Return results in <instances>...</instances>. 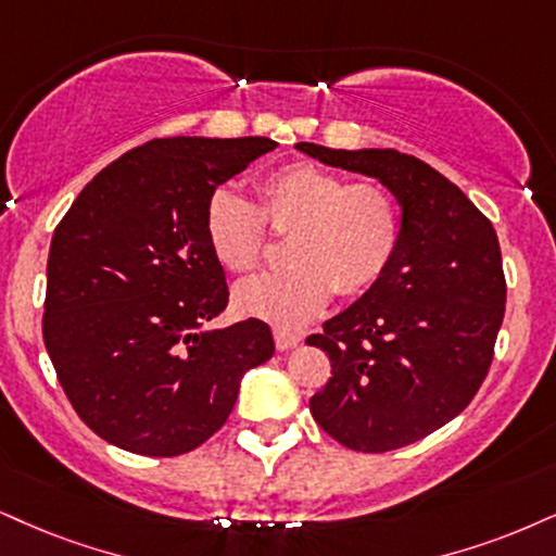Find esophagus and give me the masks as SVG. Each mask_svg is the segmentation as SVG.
Wrapping results in <instances>:
<instances>
[{
	"label": "esophagus",
	"instance_id": "1",
	"mask_svg": "<svg viewBox=\"0 0 556 556\" xmlns=\"http://www.w3.org/2000/svg\"><path fill=\"white\" fill-rule=\"evenodd\" d=\"M273 338H276L278 351H293V348H296L301 342V334L291 332V330H283V327H276V330H273Z\"/></svg>",
	"mask_w": 556,
	"mask_h": 556
}]
</instances>
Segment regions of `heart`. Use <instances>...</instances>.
Returning <instances> with one entry per match:
<instances>
[{
  "label": "heart",
  "mask_w": 556,
  "mask_h": 556,
  "mask_svg": "<svg viewBox=\"0 0 556 556\" xmlns=\"http://www.w3.org/2000/svg\"><path fill=\"white\" fill-rule=\"evenodd\" d=\"M263 211L231 188H218L205 205V237L226 270L257 265L265 219L291 229L280 270L260 273L235 289V306L276 327H301L342 296L368 291L394 260L402 214L394 195L376 182H348L345 175L296 162L260 182Z\"/></svg>",
  "instance_id": "obj_1"
}]
</instances>
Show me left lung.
I'll list each match as a JSON object with an SVG mask.
<instances>
[{
	"instance_id": "8db88e82",
	"label": "left lung",
	"mask_w": 556,
	"mask_h": 556,
	"mask_svg": "<svg viewBox=\"0 0 556 556\" xmlns=\"http://www.w3.org/2000/svg\"><path fill=\"white\" fill-rule=\"evenodd\" d=\"M299 152L379 180L402 205V237L383 276L325 321L309 345L332 376L309 409L353 451L402 448L454 420L482 387L505 314L497 235L454 182L396 149Z\"/></svg>"
}]
</instances>
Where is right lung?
Here are the masks:
<instances>
[{
    "instance_id": "1",
    "label": "right lung",
    "mask_w": 556,
    "mask_h": 556,
    "mask_svg": "<svg viewBox=\"0 0 556 556\" xmlns=\"http://www.w3.org/2000/svg\"><path fill=\"white\" fill-rule=\"evenodd\" d=\"M273 149L265 136L149 141L94 175L53 231L46 351L77 415L108 443L188 454L276 351L260 319L208 327L229 289L205 237L211 193Z\"/></svg>"
}]
</instances>
